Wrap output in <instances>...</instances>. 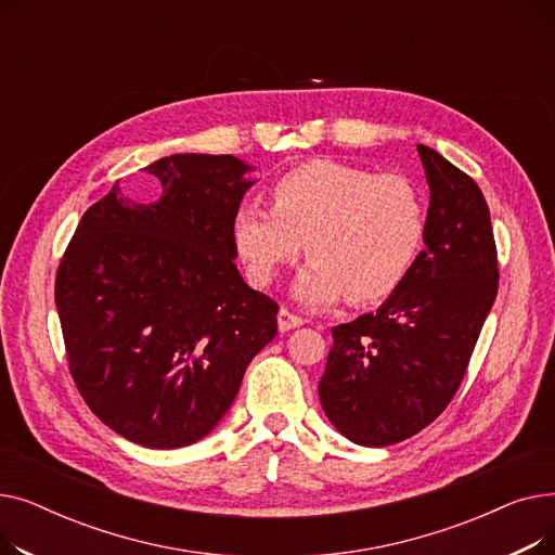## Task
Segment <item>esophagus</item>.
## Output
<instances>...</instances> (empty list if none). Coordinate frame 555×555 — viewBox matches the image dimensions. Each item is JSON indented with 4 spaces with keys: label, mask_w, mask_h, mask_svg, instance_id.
I'll return each instance as SVG.
<instances>
[{
    "label": "esophagus",
    "mask_w": 555,
    "mask_h": 555,
    "mask_svg": "<svg viewBox=\"0 0 555 555\" xmlns=\"http://www.w3.org/2000/svg\"><path fill=\"white\" fill-rule=\"evenodd\" d=\"M301 324H304V319H301V317L293 314V312H289L287 308H281V310H279V331H281V333H287V331H293V328H299Z\"/></svg>",
    "instance_id": "1"
}]
</instances>
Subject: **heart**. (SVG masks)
Returning <instances> with one entry per match:
<instances>
[{
	"label": "heart",
	"mask_w": 555,
	"mask_h": 555,
	"mask_svg": "<svg viewBox=\"0 0 555 555\" xmlns=\"http://www.w3.org/2000/svg\"><path fill=\"white\" fill-rule=\"evenodd\" d=\"M423 238L425 207L412 180L331 159L289 168L272 186V209L243 202L231 218L233 249L256 287L270 285L304 243L310 262L293 293L308 308L344 295L351 304L389 297Z\"/></svg>",
	"instance_id": "1"
}]
</instances>
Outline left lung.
<instances>
[{
  "instance_id": "1",
  "label": "left lung",
  "mask_w": 555,
  "mask_h": 555,
  "mask_svg": "<svg viewBox=\"0 0 555 555\" xmlns=\"http://www.w3.org/2000/svg\"><path fill=\"white\" fill-rule=\"evenodd\" d=\"M429 186L425 249L375 312L333 328L319 400L364 448L418 434L454 398L498 297L490 211L473 178L418 145Z\"/></svg>"
}]
</instances>
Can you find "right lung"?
I'll use <instances>...</instances> for the list:
<instances>
[{"mask_svg":"<svg viewBox=\"0 0 555 555\" xmlns=\"http://www.w3.org/2000/svg\"><path fill=\"white\" fill-rule=\"evenodd\" d=\"M153 202L116 182L85 211L55 276L69 371L124 439L175 450L204 439L276 335L279 306L251 289L231 218L256 184L233 155L182 153L143 168Z\"/></svg>","mask_w":555,"mask_h":555,"instance_id":"right-lung-1","label":"right lung"}]
</instances>
